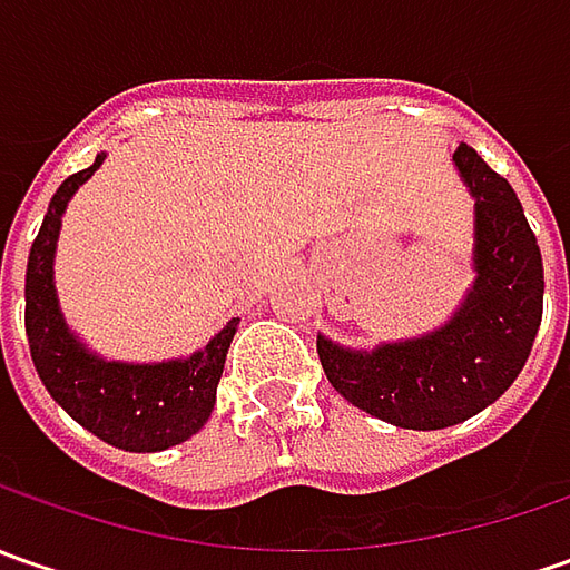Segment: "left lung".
<instances>
[{"label": "left lung", "instance_id": "left-lung-1", "mask_svg": "<svg viewBox=\"0 0 570 570\" xmlns=\"http://www.w3.org/2000/svg\"><path fill=\"white\" fill-rule=\"evenodd\" d=\"M453 161L475 196V285L448 326L377 352H348L323 336L326 381L383 422L438 431L494 403L523 364L542 320V256L511 184L463 142Z\"/></svg>", "mask_w": 570, "mask_h": 570}]
</instances>
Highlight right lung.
I'll return each instance as SVG.
<instances>
[{
    "mask_svg": "<svg viewBox=\"0 0 570 570\" xmlns=\"http://www.w3.org/2000/svg\"><path fill=\"white\" fill-rule=\"evenodd\" d=\"M100 161L104 155H98L91 167L66 177L50 199L28 256L24 330L40 381L78 425L114 448L155 453L187 441L208 422L237 320H228L203 352L180 362H100L98 355L78 345L56 304L53 250L66 203L98 170Z\"/></svg>",
    "mask_w": 570,
    "mask_h": 570,
    "instance_id": "1",
    "label": "right lung"
}]
</instances>
